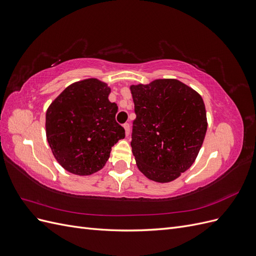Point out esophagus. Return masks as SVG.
<instances>
[{
    "instance_id": "esophagus-1",
    "label": "esophagus",
    "mask_w": 256,
    "mask_h": 256,
    "mask_svg": "<svg viewBox=\"0 0 256 256\" xmlns=\"http://www.w3.org/2000/svg\"><path fill=\"white\" fill-rule=\"evenodd\" d=\"M122 127H124V129H125V134H126V136H129V132H130V125H129V124H128V122L124 124Z\"/></svg>"
}]
</instances>
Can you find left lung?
I'll use <instances>...</instances> for the list:
<instances>
[{
  "label": "left lung",
  "instance_id": "8db88e82",
  "mask_svg": "<svg viewBox=\"0 0 256 256\" xmlns=\"http://www.w3.org/2000/svg\"><path fill=\"white\" fill-rule=\"evenodd\" d=\"M136 115L131 147L138 170L168 182L192 166L207 130L206 110L196 90L175 79L130 88Z\"/></svg>",
  "mask_w": 256,
  "mask_h": 256
}]
</instances>
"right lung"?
Listing matches in <instances>:
<instances>
[{
  "mask_svg": "<svg viewBox=\"0 0 256 256\" xmlns=\"http://www.w3.org/2000/svg\"><path fill=\"white\" fill-rule=\"evenodd\" d=\"M111 90L97 79L69 85L50 104L46 134L58 164L68 172L90 175L102 168L112 146L125 138L115 120L118 104L110 102Z\"/></svg>",
  "mask_w": 256,
  "mask_h": 256,
  "instance_id": "add662e5",
  "label": "right lung"
}]
</instances>
